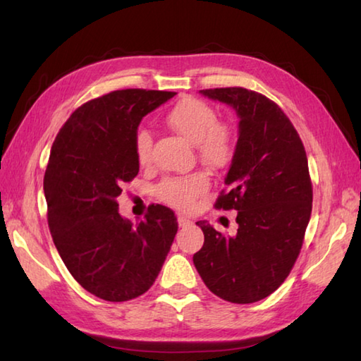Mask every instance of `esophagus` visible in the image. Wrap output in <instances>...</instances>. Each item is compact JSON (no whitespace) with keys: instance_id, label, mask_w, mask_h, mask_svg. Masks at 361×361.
I'll return each mask as SVG.
<instances>
[{"instance_id":"34e87169","label":"esophagus","mask_w":361,"mask_h":361,"mask_svg":"<svg viewBox=\"0 0 361 361\" xmlns=\"http://www.w3.org/2000/svg\"><path fill=\"white\" fill-rule=\"evenodd\" d=\"M192 224V220L188 219L186 216H178V225L180 226H186V225H190Z\"/></svg>"}]
</instances>
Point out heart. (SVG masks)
Wrapping results in <instances>:
<instances>
[{
  "label": "heart",
  "mask_w": 361,
  "mask_h": 361,
  "mask_svg": "<svg viewBox=\"0 0 361 361\" xmlns=\"http://www.w3.org/2000/svg\"><path fill=\"white\" fill-rule=\"evenodd\" d=\"M164 122L176 135L195 145L197 157L208 167L221 169L233 159L237 141L235 130L231 122L217 119V113L209 104L195 97H183L166 113ZM135 153L141 166L150 164L152 136L145 128H140L135 135ZM208 188V175L194 172L161 181L157 197L176 209L189 211Z\"/></svg>",
  "instance_id": "heart-1"
}]
</instances>
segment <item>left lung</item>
Listing matches in <instances>:
<instances>
[{
	"label": "left lung",
	"instance_id": "left-lung-1",
	"mask_svg": "<svg viewBox=\"0 0 361 361\" xmlns=\"http://www.w3.org/2000/svg\"><path fill=\"white\" fill-rule=\"evenodd\" d=\"M231 105L240 118L233 164L217 209L237 211V233L204 234L194 265L214 295L250 304L271 295L287 279L301 252L312 214L313 189L307 155L296 128L281 106L242 87L202 90Z\"/></svg>",
	"mask_w": 361,
	"mask_h": 361
}]
</instances>
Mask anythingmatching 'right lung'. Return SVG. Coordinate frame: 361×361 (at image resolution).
<instances>
[{
    "label": "right lung",
    "mask_w": 361,
    "mask_h": 361,
    "mask_svg": "<svg viewBox=\"0 0 361 361\" xmlns=\"http://www.w3.org/2000/svg\"><path fill=\"white\" fill-rule=\"evenodd\" d=\"M176 93L116 90L80 105L51 147L43 189L54 245L73 278L110 302L155 282L173 237L175 212L149 206L136 228L118 212L122 185L140 172L135 135L145 114Z\"/></svg>",
    "instance_id": "1"
}]
</instances>
